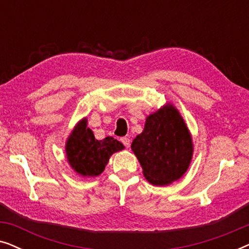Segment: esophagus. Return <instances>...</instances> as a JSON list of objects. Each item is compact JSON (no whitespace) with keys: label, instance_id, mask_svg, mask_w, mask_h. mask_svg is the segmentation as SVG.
<instances>
[{"label":"esophagus","instance_id":"34e87169","mask_svg":"<svg viewBox=\"0 0 249 249\" xmlns=\"http://www.w3.org/2000/svg\"><path fill=\"white\" fill-rule=\"evenodd\" d=\"M121 142H122V144L125 146V147H129V146H130V139H129L128 137H122Z\"/></svg>","mask_w":249,"mask_h":249}]
</instances>
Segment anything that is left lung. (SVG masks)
<instances>
[{"label": "left lung", "mask_w": 249, "mask_h": 249, "mask_svg": "<svg viewBox=\"0 0 249 249\" xmlns=\"http://www.w3.org/2000/svg\"><path fill=\"white\" fill-rule=\"evenodd\" d=\"M142 175L154 186H166L185 175L193 159V137L175 105L166 103L146 118L144 130L132 141Z\"/></svg>", "instance_id": "1"}]
</instances>
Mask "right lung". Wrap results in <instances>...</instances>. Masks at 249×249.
I'll return each mask as SVG.
<instances>
[{
    "label": "right lung",
    "mask_w": 249,
    "mask_h": 249,
    "mask_svg": "<svg viewBox=\"0 0 249 249\" xmlns=\"http://www.w3.org/2000/svg\"><path fill=\"white\" fill-rule=\"evenodd\" d=\"M122 149H124L122 142L110 136L97 141L87 127V118L77 122L66 142L68 163L74 172L84 178L100 176L112 154Z\"/></svg>",
    "instance_id": "add662e5"
}]
</instances>
